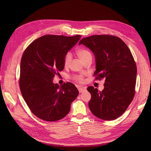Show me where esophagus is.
I'll return each mask as SVG.
<instances>
[{
    "label": "esophagus",
    "mask_w": 151,
    "mask_h": 151,
    "mask_svg": "<svg viewBox=\"0 0 151 151\" xmlns=\"http://www.w3.org/2000/svg\"><path fill=\"white\" fill-rule=\"evenodd\" d=\"M86 89H85V88H78V91H79V92L80 93H81V92H83V91H84Z\"/></svg>",
    "instance_id": "1"
}]
</instances>
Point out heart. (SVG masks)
I'll list each match as a JSON object with an SVG mask.
<instances>
[{
  "label": "heart",
  "instance_id": "b5f03b06",
  "mask_svg": "<svg viewBox=\"0 0 151 151\" xmlns=\"http://www.w3.org/2000/svg\"><path fill=\"white\" fill-rule=\"evenodd\" d=\"M77 55H78V57L80 58V59L83 60L84 59H86L87 57L90 56L91 55V52L86 49L84 48H80L77 50L76 51ZM71 58H72V55H71V53L70 52H67L65 55L63 57V63L64 66H68L69 65V63H70L71 60ZM73 79L76 81L78 83H83L84 81V77L82 75H75L73 77Z\"/></svg>",
  "mask_w": 151,
  "mask_h": 151
}]
</instances>
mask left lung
Instances as JSON below:
<instances>
[{"label": "left lung", "mask_w": 151, "mask_h": 151, "mask_svg": "<svg viewBox=\"0 0 151 151\" xmlns=\"http://www.w3.org/2000/svg\"><path fill=\"white\" fill-rule=\"evenodd\" d=\"M83 44L93 52L96 60L95 80L105 79L102 91L93 86L88 88L91 94L89 106L99 119L112 121L127 109L135 93L137 68L127 45L117 37L94 35L81 39Z\"/></svg>", "instance_id": "left-lung-1"}]
</instances>
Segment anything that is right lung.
<instances>
[{"label":"right lung","mask_w":151,"mask_h":151,"mask_svg":"<svg viewBox=\"0 0 151 151\" xmlns=\"http://www.w3.org/2000/svg\"><path fill=\"white\" fill-rule=\"evenodd\" d=\"M81 37L46 35L32 42L21 60L19 84L27 106L37 117L49 122L62 119L79 92L69 82L62 86L52 80L63 70L65 54Z\"/></svg>","instance_id":"obj_1"}]
</instances>
